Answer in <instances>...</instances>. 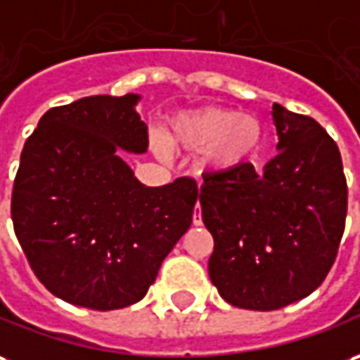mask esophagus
I'll use <instances>...</instances> for the list:
<instances>
[{
	"label": "esophagus",
	"instance_id": "1",
	"mask_svg": "<svg viewBox=\"0 0 360 360\" xmlns=\"http://www.w3.org/2000/svg\"><path fill=\"white\" fill-rule=\"evenodd\" d=\"M192 221H194V225H202V212H200V204L195 205L194 215H192Z\"/></svg>",
	"mask_w": 360,
	"mask_h": 360
}]
</instances>
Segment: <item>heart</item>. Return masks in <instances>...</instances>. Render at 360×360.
<instances>
[{
	"label": "heart",
	"instance_id": "heart-1",
	"mask_svg": "<svg viewBox=\"0 0 360 360\" xmlns=\"http://www.w3.org/2000/svg\"><path fill=\"white\" fill-rule=\"evenodd\" d=\"M259 119L237 111L204 108L178 113L170 123V143L186 150H204L202 165L225 172L247 162L260 145Z\"/></svg>",
	"mask_w": 360,
	"mask_h": 360
}]
</instances>
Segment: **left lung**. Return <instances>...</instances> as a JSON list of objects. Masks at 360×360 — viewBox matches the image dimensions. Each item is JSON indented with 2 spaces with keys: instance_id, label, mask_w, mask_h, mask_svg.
Instances as JSON below:
<instances>
[{
  "instance_id": "obj_1",
  "label": "left lung",
  "mask_w": 360,
  "mask_h": 360,
  "mask_svg": "<svg viewBox=\"0 0 360 360\" xmlns=\"http://www.w3.org/2000/svg\"><path fill=\"white\" fill-rule=\"evenodd\" d=\"M278 155L204 174L202 221L219 296L270 311L309 296L335 262L345 231L347 180L335 141L316 119L272 105Z\"/></svg>"
}]
</instances>
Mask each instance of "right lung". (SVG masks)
Returning a JSON list of instances; mask_svg holds the SVG:
<instances>
[{
  "instance_id": "add662e5",
  "label": "right lung",
  "mask_w": 360,
  "mask_h": 360,
  "mask_svg": "<svg viewBox=\"0 0 360 360\" xmlns=\"http://www.w3.org/2000/svg\"><path fill=\"white\" fill-rule=\"evenodd\" d=\"M137 94L90 96L44 113L15 176L11 219L37 278L80 308H127L192 225L198 184L139 182L121 150L143 155Z\"/></svg>"
}]
</instances>
